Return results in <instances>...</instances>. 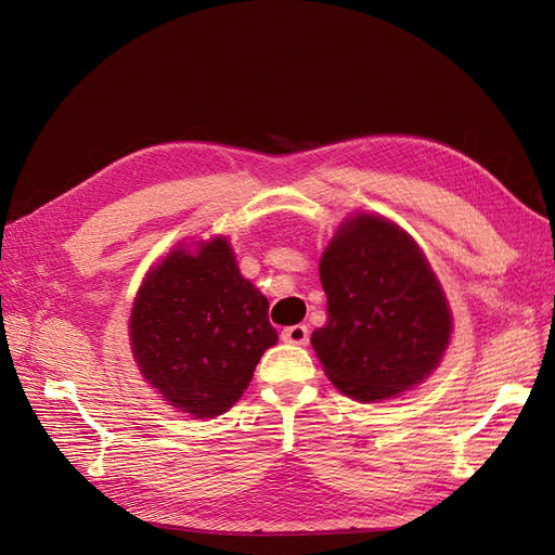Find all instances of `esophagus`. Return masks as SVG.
I'll list each match as a JSON object with an SVG mask.
<instances>
[{"label":"esophagus","instance_id":"34e87169","mask_svg":"<svg viewBox=\"0 0 555 555\" xmlns=\"http://www.w3.org/2000/svg\"><path fill=\"white\" fill-rule=\"evenodd\" d=\"M282 340L289 345H308V326L296 324L282 331Z\"/></svg>","mask_w":555,"mask_h":555}]
</instances>
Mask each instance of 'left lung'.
I'll return each instance as SVG.
<instances>
[{
  "label": "left lung",
  "mask_w": 555,
  "mask_h": 555,
  "mask_svg": "<svg viewBox=\"0 0 555 555\" xmlns=\"http://www.w3.org/2000/svg\"><path fill=\"white\" fill-rule=\"evenodd\" d=\"M328 322L312 333L324 373L359 402L393 398L440 365L451 310L408 231L359 212L319 261Z\"/></svg>",
  "instance_id": "1"
}]
</instances>
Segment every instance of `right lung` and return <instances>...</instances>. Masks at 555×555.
Masks as SVG:
<instances>
[{
    "label": "right lung",
    "mask_w": 555,
    "mask_h": 555,
    "mask_svg": "<svg viewBox=\"0 0 555 555\" xmlns=\"http://www.w3.org/2000/svg\"><path fill=\"white\" fill-rule=\"evenodd\" d=\"M129 340L145 382L180 412L212 418L238 402L278 331L268 298L238 271L227 238L176 247L141 284Z\"/></svg>",
    "instance_id": "obj_1"
}]
</instances>
